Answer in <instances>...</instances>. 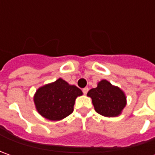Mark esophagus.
Returning a JSON list of instances; mask_svg holds the SVG:
<instances>
[{
  "mask_svg": "<svg viewBox=\"0 0 155 155\" xmlns=\"http://www.w3.org/2000/svg\"><path fill=\"white\" fill-rule=\"evenodd\" d=\"M88 91H89V89H88L87 87H85V88H84V89H83V92H84V95H86L87 92H88Z\"/></svg>",
  "mask_w": 155,
  "mask_h": 155,
  "instance_id": "34e87169",
  "label": "esophagus"
}]
</instances>
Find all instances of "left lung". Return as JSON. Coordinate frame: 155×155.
<instances>
[{
  "label": "left lung",
  "mask_w": 155,
  "mask_h": 155,
  "mask_svg": "<svg viewBox=\"0 0 155 155\" xmlns=\"http://www.w3.org/2000/svg\"><path fill=\"white\" fill-rule=\"evenodd\" d=\"M87 96L92 99L95 110L106 117L120 116L127 104L124 91L106 79L98 82L97 86L90 90Z\"/></svg>",
  "instance_id": "1"
}]
</instances>
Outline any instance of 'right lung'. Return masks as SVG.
Here are the masks:
<instances>
[{
	"label": "right lung",
	"instance_id": "right-lung-1",
	"mask_svg": "<svg viewBox=\"0 0 155 155\" xmlns=\"http://www.w3.org/2000/svg\"><path fill=\"white\" fill-rule=\"evenodd\" d=\"M83 95L80 89L59 78L39 87L33 96L39 115L50 121H60L73 112L75 100Z\"/></svg>",
	"mask_w": 155,
	"mask_h": 155
}]
</instances>
